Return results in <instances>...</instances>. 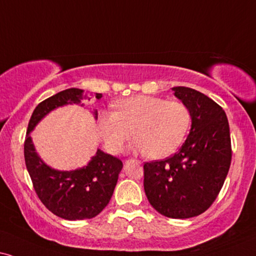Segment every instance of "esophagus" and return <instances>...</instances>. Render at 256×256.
<instances>
[{"mask_svg": "<svg viewBox=\"0 0 256 256\" xmlns=\"http://www.w3.org/2000/svg\"><path fill=\"white\" fill-rule=\"evenodd\" d=\"M126 162H136V163L140 164V160H126Z\"/></svg>", "mask_w": 256, "mask_h": 256, "instance_id": "34e87169", "label": "esophagus"}]
</instances>
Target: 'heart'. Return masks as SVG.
Instances as JSON below:
<instances>
[{
    "mask_svg": "<svg viewBox=\"0 0 256 256\" xmlns=\"http://www.w3.org/2000/svg\"><path fill=\"white\" fill-rule=\"evenodd\" d=\"M114 108L116 112L102 111L98 114L99 134L112 154L122 152L134 132L137 138L132 150L150 152L154 158L169 156L183 143L192 122L186 104L160 96H130L119 100Z\"/></svg>",
    "mask_w": 256,
    "mask_h": 256,
    "instance_id": "heart-1",
    "label": "heart"
}]
</instances>
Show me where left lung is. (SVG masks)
Here are the masks:
<instances>
[{
	"label": "left lung",
	"mask_w": 256,
	"mask_h": 256,
	"mask_svg": "<svg viewBox=\"0 0 256 256\" xmlns=\"http://www.w3.org/2000/svg\"><path fill=\"white\" fill-rule=\"evenodd\" d=\"M172 90L189 108L192 128L174 156L144 164V190L160 214L189 218L204 212L220 194L232 162L230 132L214 100L189 87Z\"/></svg>",
	"instance_id": "8db88e82"
}]
</instances>
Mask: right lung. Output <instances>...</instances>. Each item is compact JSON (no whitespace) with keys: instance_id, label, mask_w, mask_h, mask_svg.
Returning <instances> with one entry per match:
<instances>
[{"instance_id":"obj_1","label":"right lung","mask_w":256,"mask_h":256,"mask_svg":"<svg viewBox=\"0 0 256 256\" xmlns=\"http://www.w3.org/2000/svg\"><path fill=\"white\" fill-rule=\"evenodd\" d=\"M102 93H96L100 99ZM90 99L82 90L68 88L44 100L35 108L24 139V160L35 192L44 206L61 218H92L108 204L114 192L122 162L117 157L96 151L90 163L73 171L54 170L44 163L35 151L30 132L44 116L67 104H80ZM96 119V111L94 112Z\"/></svg>"}]
</instances>
